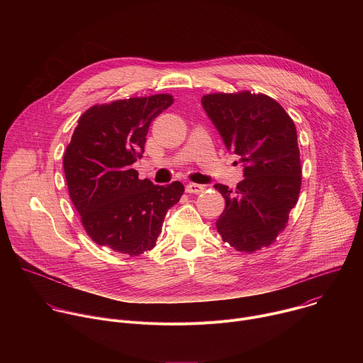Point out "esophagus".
<instances>
[{"label": "esophagus", "mask_w": 363, "mask_h": 363, "mask_svg": "<svg viewBox=\"0 0 363 363\" xmlns=\"http://www.w3.org/2000/svg\"><path fill=\"white\" fill-rule=\"evenodd\" d=\"M185 189H186L188 194H201V192H203L205 188L202 185H198V184H188Z\"/></svg>", "instance_id": "esophagus-1"}]
</instances>
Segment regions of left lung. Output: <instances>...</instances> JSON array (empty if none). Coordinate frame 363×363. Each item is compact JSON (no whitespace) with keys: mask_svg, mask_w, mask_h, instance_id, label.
Listing matches in <instances>:
<instances>
[{"mask_svg":"<svg viewBox=\"0 0 363 363\" xmlns=\"http://www.w3.org/2000/svg\"><path fill=\"white\" fill-rule=\"evenodd\" d=\"M201 101L227 149L244 164L245 178L234 191L214 185L225 199L217 230L237 251L255 252L276 242L298 199L301 165L294 122L263 93H210Z\"/></svg>","mask_w":363,"mask_h":363,"instance_id":"8db88e82","label":"left lung"}]
</instances>
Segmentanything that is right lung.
I'll list each match as a JSON object with an SVG mask.
<instances>
[{
	"label": "right lung",
	"instance_id": "1",
	"mask_svg": "<svg viewBox=\"0 0 363 363\" xmlns=\"http://www.w3.org/2000/svg\"><path fill=\"white\" fill-rule=\"evenodd\" d=\"M174 103L160 93L101 103L77 121L63 157L69 195L87 235L115 252L136 257L157 245L165 214L184 185L139 179L132 164L142 158L152 121Z\"/></svg>",
	"mask_w": 363,
	"mask_h": 363
}]
</instances>
